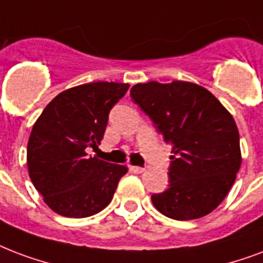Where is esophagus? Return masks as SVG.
<instances>
[{
  "mask_svg": "<svg viewBox=\"0 0 263 263\" xmlns=\"http://www.w3.org/2000/svg\"><path fill=\"white\" fill-rule=\"evenodd\" d=\"M129 171L134 172V174H142V172L145 171V168L138 167V165H129Z\"/></svg>",
  "mask_w": 263,
  "mask_h": 263,
  "instance_id": "obj_1",
  "label": "esophagus"
}]
</instances>
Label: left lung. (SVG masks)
Masks as SVG:
<instances>
[{"label":"left lung","instance_id":"obj_1","mask_svg":"<svg viewBox=\"0 0 263 263\" xmlns=\"http://www.w3.org/2000/svg\"><path fill=\"white\" fill-rule=\"evenodd\" d=\"M131 98L172 146L170 187L152 196L153 205L176 220L208 215L228 196L241 165L232 114L208 89L189 81L136 84Z\"/></svg>","mask_w":263,"mask_h":263}]
</instances>
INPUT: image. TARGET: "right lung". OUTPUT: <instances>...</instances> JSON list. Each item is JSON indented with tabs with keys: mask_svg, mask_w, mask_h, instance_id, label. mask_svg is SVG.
<instances>
[{
	"mask_svg": "<svg viewBox=\"0 0 263 263\" xmlns=\"http://www.w3.org/2000/svg\"><path fill=\"white\" fill-rule=\"evenodd\" d=\"M129 84H83L60 92L34 123L27 143L30 179L52 211L87 218L106 208L128 172L125 165L88 157L98 147L109 111Z\"/></svg>",
	"mask_w": 263,
	"mask_h": 263,
	"instance_id": "add662e5",
	"label": "right lung"
}]
</instances>
